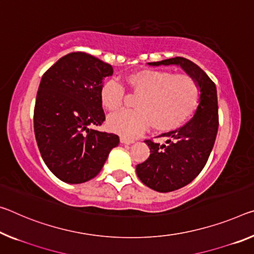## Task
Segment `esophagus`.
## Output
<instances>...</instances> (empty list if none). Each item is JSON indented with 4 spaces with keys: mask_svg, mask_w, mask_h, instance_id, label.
I'll return each mask as SVG.
<instances>
[{
    "mask_svg": "<svg viewBox=\"0 0 254 254\" xmlns=\"http://www.w3.org/2000/svg\"><path fill=\"white\" fill-rule=\"evenodd\" d=\"M120 141L122 142V143H124V144H132V143L134 142V140H132V139H127V138H124V136H121Z\"/></svg>",
    "mask_w": 254,
    "mask_h": 254,
    "instance_id": "34e87169",
    "label": "esophagus"
}]
</instances>
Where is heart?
<instances>
[{
	"mask_svg": "<svg viewBox=\"0 0 254 254\" xmlns=\"http://www.w3.org/2000/svg\"><path fill=\"white\" fill-rule=\"evenodd\" d=\"M130 89L139 94L135 110L112 114L107 120L111 131L124 138H134L152 126L160 132L174 131L194 114L200 103L199 84L190 75L144 69L126 76ZM126 91L118 80L110 79L100 88L104 108L118 111Z\"/></svg>",
	"mask_w": 254,
	"mask_h": 254,
	"instance_id": "obj_1",
	"label": "heart"
}]
</instances>
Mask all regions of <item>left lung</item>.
I'll use <instances>...</instances> for the list:
<instances>
[{
    "label": "left lung",
    "instance_id": "left-lung-1",
    "mask_svg": "<svg viewBox=\"0 0 254 254\" xmlns=\"http://www.w3.org/2000/svg\"><path fill=\"white\" fill-rule=\"evenodd\" d=\"M149 65H180L200 88V103L195 114L182 127L160 134L166 143L146 140L150 156L136 165V175L148 188L158 192L179 190L200 174L210 156L218 131V103L216 84L195 63L173 58Z\"/></svg>",
    "mask_w": 254,
    "mask_h": 254
}]
</instances>
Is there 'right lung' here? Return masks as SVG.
<instances>
[{
  "label": "right lung",
  "mask_w": 254,
  "mask_h": 254,
  "mask_svg": "<svg viewBox=\"0 0 254 254\" xmlns=\"http://www.w3.org/2000/svg\"><path fill=\"white\" fill-rule=\"evenodd\" d=\"M110 64L84 52L63 56L40 80L34 110L36 141L56 178L84 183L102 171L119 135L92 130L105 121L99 92Z\"/></svg>",
  "instance_id": "1"
}]
</instances>
